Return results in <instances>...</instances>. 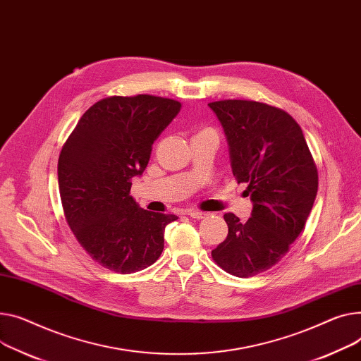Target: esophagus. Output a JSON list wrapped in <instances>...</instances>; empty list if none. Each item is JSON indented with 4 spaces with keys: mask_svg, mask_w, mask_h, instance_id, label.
I'll list each match as a JSON object with an SVG mask.
<instances>
[{
    "mask_svg": "<svg viewBox=\"0 0 361 361\" xmlns=\"http://www.w3.org/2000/svg\"><path fill=\"white\" fill-rule=\"evenodd\" d=\"M187 214L190 216V218H193V219H203L204 216H207V214H206L204 212H202V210H188Z\"/></svg>",
    "mask_w": 361,
    "mask_h": 361,
    "instance_id": "1",
    "label": "esophagus"
}]
</instances>
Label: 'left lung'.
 <instances>
[{
	"label": "left lung",
	"mask_w": 361,
	"mask_h": 361,
	"mask_svg": "<svg viewBox=\"0 0 361 361\" xmlns=\"http://www.w3.org/2000/svg\"><path fill=\"white\" fill-rule=\"evenodd\" d=\"M224 128L233 177L247 183L251 218L225 213L228 236L212 251L236 277L271 269L305 228L318 191V170L303 132L284 110L248 100L209 103Z\"/></svg>",
	"instance_id": "8db88e82"
}]
</instances>
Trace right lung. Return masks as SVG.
I'll return each instance as SVG.
<instances>
[{
	"label": "right lung",
	"instance_id": "obj_1",
	"mask_svg": "<svg viewBox=\"0 0 361 361\" xmlns=\"http://www.w3.org/2000/svg\"><path fill=\"white\" fill-rule=\"evenodd\" d=\"M181 103L139 94L103 99L80 118L58 161L59 195L77 241L100 266L122 274L154 264L176 214L149 212L130 196L154 142Z\"/></svg>",
	"mask_w": 361,
	"mask_h": 361
}]
</instances>
